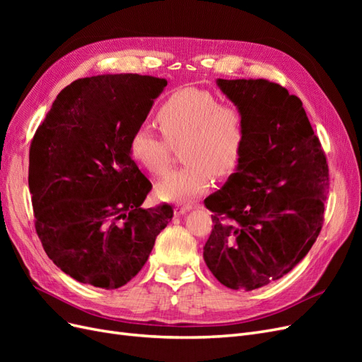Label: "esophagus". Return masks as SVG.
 <instances>
[{
    "label": "esophagus",
    "mask_w": 362,
    "mask_h": 362,
    "mask_svg": "<svg viewBox=\"0 0 362 362\" xmlns=\"http://www.w3.org/2000/svg\"><path fill=\"white\" fill-rule=\"evenodd\" d=\"M192 205L190 204H182V202H180V204H177V206H175V214L177 216H180V214H184V213H187L189 210H192Z\"/></svg>",
    "instance_id": "obj_1"
}]
</instances>
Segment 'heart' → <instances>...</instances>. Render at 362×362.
<instances>
[{
	"label": "heart",
	"mask_w": 362,
	"mask_h": 362,
	"mask_svg": "<svg viewBox=\"0 0 362 362\" xmlns=\"http://www.w3.org/2000/svg\"><path fill=\"white\" fill-rule=\"evenodd\" d=\"M164 137L148 127H139L129 139V154L156 177L168 170L172 145L182 144L181 169L172 170L158 184L164 201H185L202 194L213 181L233 173L243 157L245 116L235 105L218 104L208 90L182 87L175 90L157 112Z\"/></svg>",
	"instance_id": "1"
}]
</instances>
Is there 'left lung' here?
Instances as JSON below:
<instances>
[{
    "instance_id": "8db88e82",
    "label": "left lung",
    "mask_w": 362,
    "mask_h": 362,
    "mask_svg": "<svg viewBox=\"0 0 362 362\" xmlns=\"http://www.w3.org/2000/svg\"><path fill=\"white\" fill-rule=\"evenodd\" d=\"M245 116L243 157L204 201L213 229L204 259L233 290L282 278L308 254L325 221L329 169L302 101L264 78L217 80Z\"/></svg>"
}]
</instances>
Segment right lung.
Masks as SVG:
<instances>
[{"label": "right lung", "instance_id": "1", "mask_svg": "<svg viewBox=\"0 0 362 362\" xmlns=\"http://www.w3.org/2000/svg\"><path fill=\"white\" fill-rule=\"evenodd\" d=\"M168 81L116 74L80 78L57 95L30 145L36 233L54 264L93 287L133 279L173 208H141L152 184L129 154Z\"/></svg>", "mask_w": 362, "mask_h": 362}]
</instances>
